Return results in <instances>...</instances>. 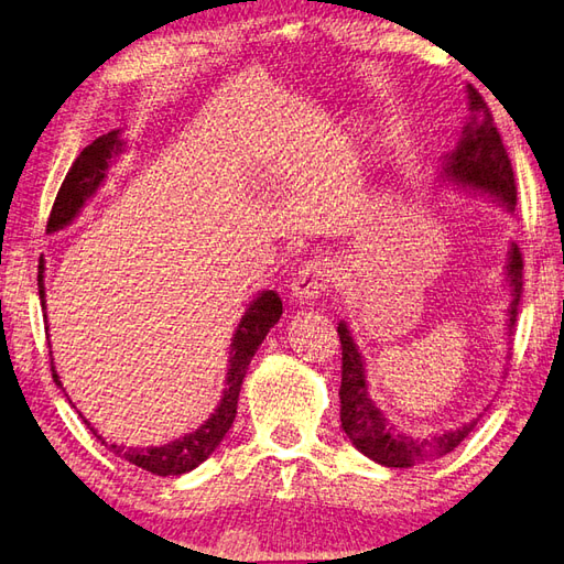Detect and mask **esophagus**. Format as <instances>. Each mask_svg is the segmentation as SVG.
Listing matches in <instances>:
<instances>
[{
    "mask_svg": "<svg viewBox=\"0 0 564 564\" xmlns=\"http://www.w3.org/2000/svg\"><path fill=\"white\" fill-rule=\"evenodd\" d=\"M330 283H334V267L324 262V259H314V262L302 267V271L293 279L291 295L300 305H307V302L326 293Z\"/></svg>",
    "mask_w": 564,
    "mask_h": 564,
    "instance_id": "obj_1",
    "label": "esophagus"
}]
</instances>
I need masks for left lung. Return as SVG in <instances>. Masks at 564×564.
<instances>
[{
    "label": "left lung",
    "mask_w": 564,
    "mask_h": 564,
    "mask_svg": "<svg viewBox=\"0 0 564 564\" xmlns=\"http://www.w3.org/2000/svg\"><path fill=\"white\" fill-rule=\"evenodd\" d=\"M469 99V121L462 128L457 148L443 156L441 178L467 191L481 193L498 199L500 205L514 212L517 205V187H514V171L510 156L505 152L498 128L494 123V113L488 111L484 97L476 88L467 85ZM522 254L512 242L508 252V264H505V281L510 285V310H508V334H514L517 307L522 297ZM340 348H343V379H340V424L345 436L352 441L359 453L369 459L379 462L383 467H414L433 462L465 441L474 431L476 422L471 420L457 429L433 433L426 438H412L408 433H400L386 414L373 405L369 398V383L365 373V357L352 340L350 328L345 322L338 324Z\"/></svg>",
    "instance_id": "1"
}]
</instances>
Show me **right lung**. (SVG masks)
I'll return each instance as SVG.
<instances>
[{"label":"right lung","mask_w":564,"mask_h":564,"mask_svg":"<svg viewBox=\"0 0 564 564\" xmlns=\"http://www.w3.org/2000/svg\"><path fill=\"white\" fill-rule=\"evenodd\" d=\"M123 150H126V142L121 140V131H111L107 135H99L93 144H88V148L78 154L74 166H70L66 173L59 193H56L54 207H52L50 221H47V234H56V230L66 228L70 221L76 219L80 209L85 207V202H88L99 191V185L105 183L107 171H109L113 159H117ZM37 269H40L37 271L40 302H42V310H47L45 259L42 257H40ZM281 314H283V302L273 291H262L250 302V307L245 310L242 319L236 328L234 343H230V359H228V373H226V388H224L221 402L216 405V410L212 412V416L205 424L191 433H185V436L171 441V443H164V445L126 447V445H117V443H107L90 426V422L78 412L80 420L88 424V429L95 433V436L109 447V453H113L121 459H128L131 465L144 469V471H152L156 476H178V474L195 469L216 451V445L224 441L226 431L234 426L245 371H248L257 348L262 345V340L267 338L273 324H279ZM52 379L64 391L59 373H56V369H54V359H52ZM70 408H76L74 402H70Z\"/></svg>","instance_id":"add662e5"}]
</instances>
